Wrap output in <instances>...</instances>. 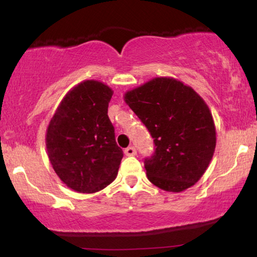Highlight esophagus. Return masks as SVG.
<instances>
[{
	"mask_svg": "<svg viewBox=\"0 0 257 257\" xmlns=\"http://www.w3.org/2000/svg\"><path fill=\"white\" fill-rule=\"evenodd\" d=\"M124 153H125L127 157H132V156H136L137 151H136V149H135V147H133V146H128L127 149H125Z\"/></svg>",
	"mask_w": 257,
	"mask_h": 257,
	"instance_id": "34e87169",
	"label": "esophagus"
}]
</instances>
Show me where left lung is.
Returning <instances> with one entry per match:
<instances>
[{
    "label": "left lung",
    "mask_w": 257,
    "mask_h": 257,
    "mask_svg": "<svg viewBox=\"0 0 257 257\" xmlns=\"http://www.w3.org/2000/svg\"><path fill=\"white\" fill-rule=\"evenodd\" d=\"M124 100L156 144V152L145 159L149 180L174 193L198 182L216 145L215 125L205 100L172 77L151 79L127 91Z\"/></svg>",
    "instance_id": "1"
}]
</instances>
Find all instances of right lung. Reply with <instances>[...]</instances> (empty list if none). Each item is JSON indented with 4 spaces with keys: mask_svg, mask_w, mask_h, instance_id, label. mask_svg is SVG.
<instances>
[{
    "mask_svg": "<svg viewBox=\"0 0 257 257\" xmlns=\"http://www.w3.org/2000/svg\"><path fill=\"white\" fill-rule=\"evenodd\" d=\"M113 91L98 80H84L59 103L47 130L50 164L69 188L96 193L118 174L122 151L107 115Z\"/></svg>",
    "mask_w": 257,
    "mask_h": 257,
    "instance_id": "obj_1",
    "label": "right lung"
}]
</instances>
